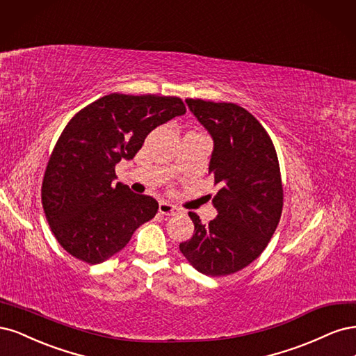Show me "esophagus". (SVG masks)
I'll return each instance as SVG.
<instances>
[{"label": "esophagus", "mask_w": 356, "mask_h": 356, "mask_svg": "<svg viewBox=\"0 0 356 356\" xmlns=\"http://www.w3.org/2000/svg\"><path fill=\"white\" fill-rule=\"evenodd\" d=\"M158 210H159V213L164 214V216H177V214H181L180 209L175 207L173 204H168V202H164V201L159 202Z\"/></svg>", "instance_id": "esophagus-1"}]
</instances>
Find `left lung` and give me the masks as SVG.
I'll use <instances>...</instances> for the list:
<instances>
[{
	"instance_id": "left-lung-1",
	"label": "left lung",
	"mask_w": 356,
	"mask_h": 356,
	"mask_svg": "<svg viewBox=\"0 0 356 356\" xmlns=\"http://www.w3.org/2000/svg\"><path fill=\"white\" fill-rule=\"evenodd\" d=\"M186 103L214 140L209 175L220 189L213 198L219 216L202 225L189 211L195 232L179 248L198 272L225 277L254 261L280 223L284 191L278 155L247 109L202 99Z\"/></svg>"
}]
</instances>
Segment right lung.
Segmentation results:
<instances>
[{"mask_svg":"<svg viewBox=\"0 0 356 356\" xmlns=\"http://www.w3.org/2000/svg\"><path fill=\"white\" fill-rule=\"evenodd\" d=\"M186 112L176 96H103L71 118L49 158L41 200L63 250L97 265L129 244L154 219L158 202L117 183L115 165L133 159L146 136Z\"/></svg>","mask_w":356,"mask_h":356,"instance_id":"right-lung-1","label":"right lung"}]
</instances>
